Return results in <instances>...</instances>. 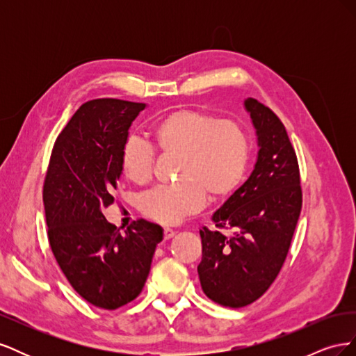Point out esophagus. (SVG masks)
<instances>
[{"mask_svg": "<svg viewBox=\"0 0 356 356\" xmlns=\"http://www.w3.org/2000/svg\"><path fill=\"white\" fill-rule=\"evenodd\" d=\"M175 236V232L174 230H170V229H165L163 230V238H165V241H169V239H172Z\"/></svg>", "mask_w": 356, "mask_h": 356, "instance_id": "1", "label": "esophagus"}]
</instances>
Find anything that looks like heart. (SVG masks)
Listing matches in <instances>:
<instances>
[{"label": "heart", "mask_w": 356, "mask_h": 356, "mask_svg": "<svg viewBox=\"0 0 356 356\" xmlns=\"http://www.w3.org/2000/svg\"><path fill=\"white\" fill-rule=\"evenodd\" d=\"M153 145L163 154L178 156L175 184L157 186L141 196L138 208L160 224H175L196 213L204 203L229 197L246 175L251 141L233 120L197 110H177L152 126ZM154 154L149 145L129 138L120 152L123 175L144 184L152 177Z\"/></svg>", "instance_id": "b5f03b06"}]
</instances>
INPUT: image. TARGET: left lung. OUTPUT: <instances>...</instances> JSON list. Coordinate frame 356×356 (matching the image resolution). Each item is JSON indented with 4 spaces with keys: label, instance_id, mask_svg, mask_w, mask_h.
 <instances>
[{
    "label": "left lung",
    "instance_id": "8db88e82",
    "mask_svg": "<svg viewBox=\"0 0 356 356\" xmlns=\"http://www.w3.org/2000/svg\"><path fill=\"white\" fill-rule=\"evenodd\" d=\"M255 127L258 154L243 184L215 211L218 229L203 227L197 266L203 293L225 307L254 303L281 272L301 211L298 161L285 126L257 99L243 102Z\"/></svg>",
    "mask_w": 356,
    "mask_h": 356
}]
</instances>
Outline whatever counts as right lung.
I'll return each mask as SVG.
<instances>
[{"instance_id":"add662e5","label":"right lung","mask_w":356,"mask_h":356,"mask_svg":"<svg viewBox=\"0 0 356 356\" xmlns=\"http://www.w3.org/2000/svg\"><path fill=\"white\" fill-rule=\"evenodd\" d=\"M145 104L102 98L83 104L59 134L42 187L50 248L71 286L114 310L144 288L163 229L138 220L120 233L102 209L114 202L120 152Z\"/></svg>"}]
</instances>
